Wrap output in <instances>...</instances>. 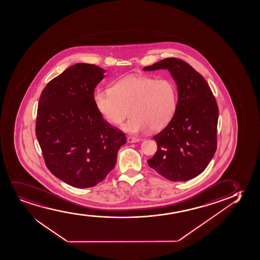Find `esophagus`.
I'll use <instances>...</instances> for the list:
<instances>
[{
  "label": "esophagus",
  "mask_w": 260,
  "mask_h": 260,
  "mask_svg": "<svg viewBox=\"0 0 260 260\" xmlns=\"http://www.w3.org/2000/svg\"><path fill=\"white\" fill-rule=\"evenodd\" d=\"M139 141H140V139L132 137V136H129L127 138V142H129V143H135V142H138Z\"/></svg>",
  "instance_id": "1"
}]
</instances>
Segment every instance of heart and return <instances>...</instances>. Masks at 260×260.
Masks as SVG:
<instances>
[{
	"mask_svg": "<svg viewBox=\"0 0 260 260\" xmlns=\"http://www.w3.org/2000/svg\"><path fill=\"white\" fill-rule=\"evenodd\" d=\"M93 102L99 114L112 125H120L129 134L149 129L161 131L174 118L178 109V89L171 80L128 76L112 84L110 91L96 90Z\"/></svg>",
	"mask_w": 260,
	"mask_h": 260,
	"instance_id": "b5f03b06",
	"label": "heart"
}]
</instances>
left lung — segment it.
Here are the masks:
<instances>
[{"instance_id": "1", "label": "left lung", "mask_w": 260, "mask_h": 260, "mask_svg": "<svg viewBox=\"0 0 260 260\" xmlns=\"http://www.w3.org/2000/svg\"><path fill=\"white\" fill-rule=\"evenodd\" d=\"M158 69H168L178 86V109L154 137L157 151L148 164L169 180H190L204 171L216 151V100L204 77L184 60L166 58L143 70Z\"/></svg>"}]
</instances>
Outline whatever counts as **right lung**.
Listing matches in <instances>:
<instances>
[{"mask_svg":"<svg viewBox=\"0 0 260 260\" xmlns=\"http://www.w3.org/2000/svg\"><path fill=\"white\" fill-rule=\"evenodd\" d=\"M105 69L77 63L46 84L40 95L36 135L44 160L56 178L74 187L95 186L108 175L126 142L93 102Z\"/></svg>","mask_w":260,"mask_h":260,"instance_id":"1","label":"right lung"}]
</instances>
